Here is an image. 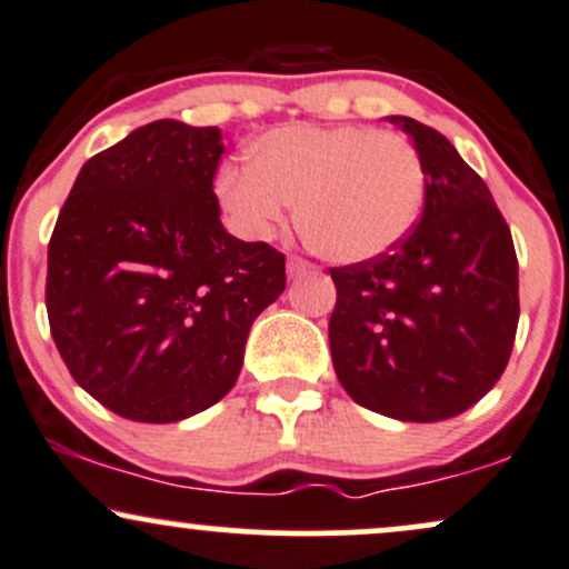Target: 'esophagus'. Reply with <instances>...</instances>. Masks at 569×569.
Here are the masks:
<instances>
[{"instance_id":"34e87169","label":"esophagus","mask_w":569,"mask_h":569,"mask_svg":"<svg viewBox=\"0 0 569 569\" xmlns=\"http://www.w3.org/2000/svg\"><path fill=\"white\" fill-rule=\"evenodd\" d=\"M286 270H289V278H302V276H307V272L316 270V267H312L310 262H305V259L291 257L289 264H286Z\"/></svg>"}]
</instances>
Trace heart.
<instances>
[{"mask_svg": "<svg viewBox=\"0 0 569 569\" xmlns=\"http://www.w3.org/2000/svg\"><path fill=\"white\" fill-rule=\"evenodd\" d=\"M251 162H227L217 200L240 234L272 238L297 202L305 243L339 264L380 259L417 224L426 168L415 143L371 126H283L259 136Z\"/></svg>", "mask_w": 569, "mask_h": 569, "instance_id": "obj_1", "label": "heart"}]
</instances>
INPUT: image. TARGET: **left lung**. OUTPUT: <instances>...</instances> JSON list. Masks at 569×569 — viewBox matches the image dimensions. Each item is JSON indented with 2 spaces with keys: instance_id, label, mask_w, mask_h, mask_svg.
I'll list each match as a JSON object with an SVG mask.
<instances>
[{
  "instance_id": "left-lung-1",
  "label": "left lung",
  "mask_w": 569,
  "mask_h": 569,
  "mask_svg": "<svg viewBox=\"0 0 569 569\" xmlns=\"http://www.w3.org/2000/svg\"><path fill=\"white\" fill-rule=\"evenodd\" d=\"M426 168L420 224L380 259L335 267V371L361 407L403 422L471 409L500 380L519 326L511 230L439 130L388 117Z\"/></svg>"
}]
</instances>
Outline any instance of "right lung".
Wrapping results in <instances>:
<instances>
[{
    "mask_svg": "<svg viewBox=\"0 0 569 569\" xmlns=\"http://www.w3.org/2000/svg\"><path fill=\"white\" fill-rule=\"evenodd\" d=\"M219 128L158 120L90 158L48 246L50 331L71 377L136 422L213 407L286 259L221 227Z\"/></svg>",
    "mask_w": 569,
    "mask_h": 569,
    "instance_id": "right-lung-1",
    "label": "right lung"
}]
</instances>
